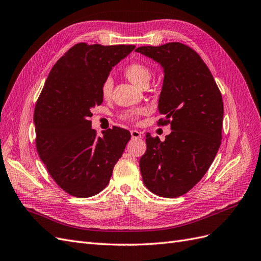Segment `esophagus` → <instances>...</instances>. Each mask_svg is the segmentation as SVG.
I'll use <instances>...</instances> for the list:
<instances>
[{"label":"esophagus","instance_id":"34e87169","mask_svg":"<svg viewBox=\"0 0 261 261\" xmlns=\"http://www.w3.org/2000/svg\"><path fill=\"white\" fill-rule=\"evenodd\" d=\"M131 137L132 139H141L142 138V135H141V132L138 130H131Z\"/></svg>","mask_w":261,"mask_h":261}]
</instances>
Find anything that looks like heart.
Listing matches in <instances>:
<instances>
[{
	"instance_id": "1",
	"label": "heart",
	"mask_w": 261,
	"mask_h": 261,
	"mask_svg": "<svg viewBox=\"0 0 261 261\" xmlns=\"http://www.w3.org/2000/svg\"><path fill=\"white\" fill-rule=\"evenodd\" d=\"M123 74L124 76L130 82H132L133 84L144 87L147 85L148 81H150L152 76V71L146 64L142 62H132L126 65L123 69ZM111 91H113V80L110 77H107L103 80V82L101 83L100 94L103 98H107L110 96ZM147 111L148 109L146 107H141L135 110L125 111V113L122 115V118L125 119V120L136 121L139 116L147 114Z\"/></svg>"
}]
</instances>
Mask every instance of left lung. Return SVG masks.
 I'll return each instance as SVG.
<instances>
[{
	"mask_svg": "<svg viewBox=\"0 0 261 261\" xmlns=\"http://www.w3.org/2000/svg\"><path fill=\"white\" fill-rule=\"evenodd\" d=\"M164 68L159 125L170 124L165 141L146 133L140 160L145 187L164 198L187 193L211 166L222 140L223 99L201 57L187 44L168 42L136 49Z\"/></svg>",
	"mask_w": 261,
	"mask_h": 261,
	"instance_id": "left-lung-1",
	"label": "left lung"
}]
</instances>
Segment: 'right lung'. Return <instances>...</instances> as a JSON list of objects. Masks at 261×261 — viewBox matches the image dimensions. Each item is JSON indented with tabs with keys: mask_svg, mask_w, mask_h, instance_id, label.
Returning <instances> with one entry per match:
<instances>
[{
	"mask_svg": "<svg viewBox=\"0 0 261 261\" xmlns=\"http://www.w3.org/2000/svg\"><path fill=\"white\" fill-rule=\"evenodd\" d=\"M133 44L80 42L59 59L36 102V147L56 184L69 195L88 198L106 188L130 132L113 126L98 137L92 109L101 105L100 86Z\"/></svg>",
	"mask_w": 261,
	"mask_h": 261,
	"instance_id": "obj_1",
	"label": "right lung"
}]
</instances>
